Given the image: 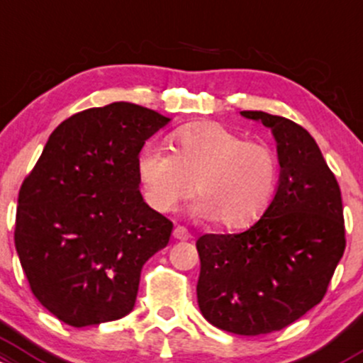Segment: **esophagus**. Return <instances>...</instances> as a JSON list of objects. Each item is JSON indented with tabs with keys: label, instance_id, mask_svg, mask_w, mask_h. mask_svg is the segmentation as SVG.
I'll return each instance as SVG.
<instances>
[{
	"label": "esophagus",
	"instance_id": "obj_1",
	"mask_svg": "<svg viewBox=\"0 0 363 363\" xmlns=\"http://www.w3.org/2000/svg\"><path fill=\"white\" fill-rule=\"evenodd\" d=\"M172 236L175 238V240H179V241H186V240H189L191 234H189V230L186 229V227L177 225V227H175V229H174Z\"/></svg>",
	"mask_w": 363,
	"mask_h": 363
}]
</instances>
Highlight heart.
<instances>
[{
  "instance_id": "heart-1",
  "label": "heart",
  "mask_w": 363,
  "mask_h": 363,
  "mask_svg": "<svg viewBox=\"0 0 363 363\" xmlns=\"http://www.w3.org/2000/svg\"><path fill=\"white\" fill-rule=\"evenodd\" d=\"M172 155L145 146L136 169L145 201L160 213L174 212L194 193V213L217 218L227 229L252 225L264 215L277 182V160L269 146L245 141L217 122H193L172 134Z\"/></svg>"
}]
</instances>
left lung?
Instances as JSON below:
<instances>
[{"mask_svg":"<svg viewBox=\"0 0 363 363\" xmlns=\"http://www.w3.org/2000/svg\"><path fill=\"white\" fill-rule=\"evenodd\" d=\"M272 130L279 184L260 220L240 234L196 241L203 317L241 336L281 330L320 303L345 253L336 177L308 130L265 111H240Z\"/></svg>","mask_w":363,"mask_h":363,"instance_id":"left-lung-1","label":"left lung"}]
</instances>
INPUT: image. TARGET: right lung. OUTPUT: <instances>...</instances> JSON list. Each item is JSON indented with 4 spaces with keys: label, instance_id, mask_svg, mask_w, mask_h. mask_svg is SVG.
<instances>
[{
    "label": "right lung",
    "instance_id": "obj_1",
    "mask_svg": "<svg viewBox=\"0 0 363 363\" xmlns=\"http://www.w3.org/2000/svg\"><path fill=\"white\" fill-rule=\"evenodd\" d=\"M170 122L111 103L51 133L18 193L15 248L39 303L72 328L125 317L143 265L165 248L172 222L146 205L138 155Z\"/></svg>",
    "mask_w": 363,
    "mask_h": 363
}]
</instances>
